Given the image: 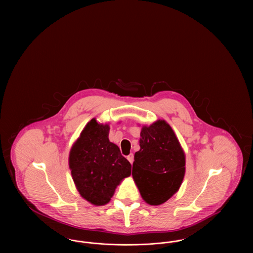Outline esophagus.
<instances>
[{
	"mask_svg": "<svg viewBox=\"0 0 253 253\" xmlns=\"http://www.w3.org/2000/svg\"><path fill=\"white\" fill-rule=\"evenodd\" d=\"M127 159L129 160V162L132 164V162H133V155L132 154H130L128 157H127Z\"/></svg>",
	"mask_w": 253,
	"mask_h": 253,
	"instance_id": "esophagus-1",
	"label": "esophagus"
}]
</instances>
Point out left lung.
Segmentation results:
<instances>
[{
  "mask_svg": "<svg viewBox=\"0 0 253 253\" xmlns=\"http://www.w3.org/2000/svg\"><path fill=\"white\" fill-rule=\"evenodd\" d=\"M140 150L134 154L132 178L145 202L163 204L180 188L185 174V153L165 121L142 126Z\"/></svg>",
  "mask_w": 253,
  "mask_h": 253,
  "instance_id": "8db88e82",
  "label": "left lung"
}]
</instances>
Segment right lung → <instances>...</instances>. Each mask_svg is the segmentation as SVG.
Returning a JSON list of instances; mask_svg holds the SVG:
<instances>
[{
    "instance_id": "right-lung-1",
    "label": "right lung",
    "mask_w": 253,
    "mask_h": 253,
    "mask_svg": "<svg viewBox=\"0 0 253 253\" xmlns=\"http://www.w3.org/2000/svg\"><path fill=\"white\" fill-rule=\"evenodd\" d=\"M109 124L89 121L69 154V168L78 192L95 206L110 202L118 185L131 175L132 165L109 140Z\"/></svg>"
}]
</instances>
